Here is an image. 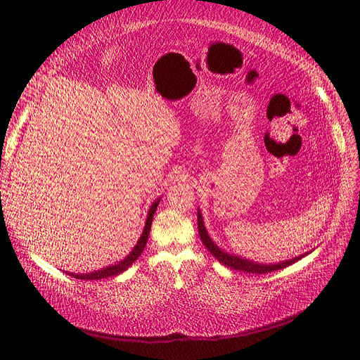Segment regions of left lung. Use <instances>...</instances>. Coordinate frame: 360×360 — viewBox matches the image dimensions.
<instances>
[{"label": "left lung", "instance_id": "obj_1", "mask_svg": "<svg viewBox=\"0 0 360 360\" xmlns=\"http://www.w3.org/2000/svg\"><path fill=\"white\" fill-rule=\"evenodd\" d=\"M198 233H200L201 242L204 243V246L210 250V254L217 261H219V263H222L224 266L230 267V269L238 270V271H246V274H258V275L270 274V271H275V270H279V269H285V267L296 263V261H299L300 258H303L304 255L309 254V252H307V254H303V255L294 257L291 259L279 261V263H275V264H261V263H255V261H252V259H248V258H243V257H238V255L226 252V250H224V249H221L219 246H217L212 240V237L209 236V233H207L204 221H202V214H201L200 209H198Z\"/></svg>", "mask_w": 360, "mask_h": 360}]
</instances>
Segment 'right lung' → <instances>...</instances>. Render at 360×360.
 <instances>
[{
    "label": "right lung",
    "mask_w": 360,
    "mask_h": 360,
    "mask_svg": "<svg viewBox=\"0 0 360 360\" xmlns=\"http://www.w3.org/2000/svg\"><path fill=\"white\" fill-rule=\"evenodd\" d=\"M159 201L160 198H158L156 201H153V204L150 205L148 209V213H147V219H146V225H144V230H143V234H141V237L138 238L136 245L134 246V249L130 250L129 255L124 257V259L122 261H117V263L111 264V266H106L101 270H94V271H90V274H70V271H66V274L69 276H73L76 279H85V281H97V279H105V278H112V276H117L120 274H123V271H126L130 266H132L136 258L143 254V250L147 245V240H148V234H150V228H151V222H153V214L158 209L159 205Z\"/></svg>",
    "instance_id": "add662e5"
}]
</instances>
